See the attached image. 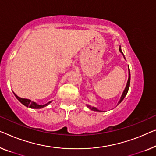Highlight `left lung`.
Masks as SVG:
<instances>
[{
  "mask_svg": "<svg viewBox=\"0 0 156 156\" xmlns=\"http://www.w3.org/2000/svg\"><path fill=\"white\" fill-rule=\"evenodd\" d=\"M119 50L120 51V52L122 53V50H121V49H120H120H119ZM128 71H129V78H128V80H127V83L126 87H125L124 92H123L122 96H121V97H120V99L119 102H118V105L120 103V102H121V101L123 100V99H124L125 97L126 96L127 94V92H128V90H129V85H130V71H129V66H128ZM87 106L88 108H90L91 109V110H92V111H99L98 109H97V108L93 107V106H88V105H87Z\"/></svg>",
  "mask_w": 156,
  "mask_h": 156,
  "instance_id": "obj_1",
  "label": "left lung"
}]
</instances>
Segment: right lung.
<instances>
[{
	"label": "right lung",
	"mask_w": 156,
	"mask_h": 156,
	"mask_svg": "<svg viewBox=\"0 0 156 156\" xmlns=\"http://www.w3.org/2000/svg\"><path fill=\"white\" fill-rule=\"evenodd\" d=\"M14 94H15V93H14ZM15 97H17V99H18V100L21 102V103H22V104H24V106H26L27 107H29L31 108H42L45 107V106H48L49 104L51 103V101H50L47 104H44V105H39V104H37L36 102L32 101L31 100H30V99L21 98V97H18L16 94H15Z\"/></svg>",
	"instance_id": "right-lung-1"
}]
</instances>
